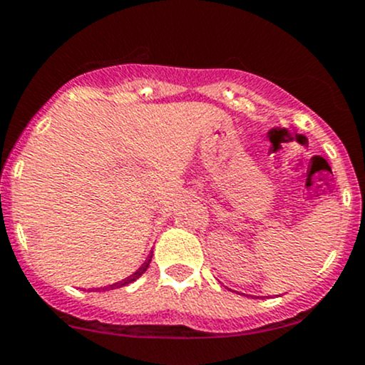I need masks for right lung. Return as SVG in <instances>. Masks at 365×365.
<instances>
[{
	"instance_id": "obj_1",
	"label": "right lung",
	"mask_w": 365,
	"mask_h": 365,
	"mask_svg": "<svg viewBox=\"0 0 365 365\" xmlns=\"http://www.w3.org/2000/svg\"><path fill=\"white\" fill-rule=\"evenodd\" d=\"M152 258V256H150ZM150 258L147 259L145 263H143L142 267L138 268L137 272H135L133 275H130V277L128 279H124V280H121V282H115V284H110V286H106V287H97V291H110V289H118V287H123V286H128V284H131V282H135V280H137L140 275L143 274V272L147 270V268H149V263H150Z\"/></svg>"
}]
</instances>
